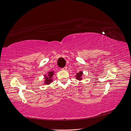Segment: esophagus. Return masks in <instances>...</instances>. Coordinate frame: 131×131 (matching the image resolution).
Returning <instances> with one entry per match:
<instances>
[{
	"label": "esophagus",
	"instance_id": "esophagus-1",
	"mask_svg": "<svg viewBox=\"0 0 131 131\" xmlns=\"http://www.w3.org/2000/svg\"><path fill=\"white\" fill-rule=\"evenodd\" d=\"M67 69H68V67L65 66V67H64V68H63L61 69V70H62V71H66V70H67Z\"/></svg>",
	"mask_w": 131,
	"mask_h": 131
}]
</instances>
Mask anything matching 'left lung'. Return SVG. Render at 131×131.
<instances>
[{
    "label": "left lung",
    "instance_id": "8db88e82",
    "mask_svg": "<svg viewBox=\"0 0 131 131\" xmlns=\"http://www.w3.org/2000/svg\"><path fill=\"white\" fill-rule=\"evenodd\" d=\"M83 72L82 71H80L79 72H78L76 73V78L77 80H79V81H81L82 80V74H83Z\"/></svg>",
    "mask_w": 131,
    "mask_h": 131
}]
</instances>
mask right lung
Wrapping results in <instances>:
<instances>
[{"mask_svg":"<svg viewBox=\"0 0 131 131\" xmlns=\"http://www.w3.org/2000/svg\"><path fill=\"white\" fill-rule=\"evenodd\" d=\"M54 74V71H49L47 74H45L44 76V84H50L51 82H53V79H52V77H53V75Z\"/></svg>","mask_w":131,"mask_h":131,"instance_id":"add662e5","label":"right lung"}]
</instances>
